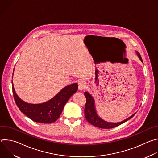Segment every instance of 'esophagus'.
<instances>
[{"mask_svg": "<svg viewBox=\"0 0 158 158\" xmlns=\"http://www.w3.org/2000/svg\"><path fill=\"white\" fill-rule=\"evenodd\" d=\"M78 87H79V89L81 90V91L84 90L86 87V82L83 81H80L78 84Z\"/></svg>", "mask_w": 158, "mask_h": 158, "instance_id": "1", "label": "esophagus"}]
</instances>
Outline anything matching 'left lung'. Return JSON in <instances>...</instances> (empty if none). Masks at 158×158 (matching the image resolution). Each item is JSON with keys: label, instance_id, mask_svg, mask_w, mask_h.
Returning <instances> with one entry per match:
<instances>
[{"label": "left lung", "instance_id": "8db88e82", "mask_svg": "<svg viewBox=\"0 0 158 158\" xmlns=\"http://www.w3.org/2000/svg\"><path fill=\"white\" fill-rule=\"evenodd\" d=\"M138 57L140 59V60L143 62L142 58L140 56V54L136 52ZM84 95L86 98V103L84 107V114H85V118L86 120L92 125L99 127V128H102V129H110V128H113L115 127H117L126 121H128L131 118H132L136 113L132 114L131 116L128 118L127 119L120 122V123H109L104 121L101 118H100L96 112V109H95V104H94V101L92 96L88 92H85Z\"/></svg>", "mask_w": 158, "mask_h": 158}]
</instances>
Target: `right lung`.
Masks as SVG:
<instances>
[{
	"mask_svg": "<svg viewBox=\"0 0 158 158\" xmlns=\"http://www.w3.org/2000/svg\"><path fill=\"white\" fill-rule=\"evenodd\" d=\"M78 89L77 83L63 88L51 100L42 104H29L20 99L15 92L12 83V92L15 102L20 110L36 123H52L60 116L67 101Z\"/></svg>",
	"mask_w": 158,
	"mask_h": 158,
	"instance_id": "add662e5",
	"label": "right lung"
}]
</instances>
